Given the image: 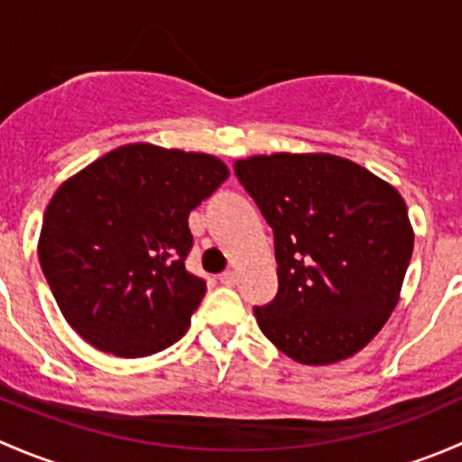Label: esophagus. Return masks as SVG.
<instances>
[{"label": "esophagus", "instance_id": "obj_1", "mask_svg": "<svg viewBox=\"0 0 462 462\" xmlns=\"http://www.w3.org/2000/svg\"><path fill=\"white\" fill-rule=\"evenodd\" d=\"M218 282H221L223 286H232V283H236V273L235 270H226V273L218 274Z\"/></svg>", "mask_w": 462, "mask_h": 462}]
</instances>
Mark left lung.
Instances as JSON below:
<instances>
[{
	"label": "left lung",
	"mask_w": 462,
	"mask_h": 462,
	"mask_svg": "<svg viewBox=\"0 0 462 462\" xmlns=\"http://www.w3.org/2000/svg\"><path fill=\"white\" fill-rule=\"evenodd\" d=\"M235 174L274 232L279 291L254 306L261 333L300 365L356 356L400 300L413 253L404 199L333 153H259Z\"/></svg>",
	"instance_id": "1"
}]
</instances>
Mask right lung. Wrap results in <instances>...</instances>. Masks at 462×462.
Masks as SVG:
<instances>
[{"label":"right lung","instance_id":"add662e5","mask_svg":"<svg viewBox=\"0 0 462 462\" xmlns=\"http://www.w3.org/2000/svg\"><path fill=\"white\" fill-rule=\"evenodd\" d=\"M227 176L209 153L132 143L60 185L37 254L82 339L118 357H147L188 333L208 291L185 270L188 217Z\"/></svg>","mask_w":462,"mask_h":462}]
</instances>
